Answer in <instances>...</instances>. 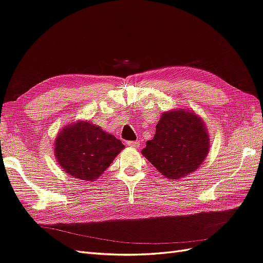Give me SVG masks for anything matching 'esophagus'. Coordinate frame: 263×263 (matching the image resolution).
<instances>
[{"label": "esophagus", "mask_w": 263, "mask_h": 263, "mask_svg": "<svg viewBox=\"0 0 263 263\" xmlns=\"http://www.w3.org/2000/svg\"><path fill=\"white\" fill-rule=\"evenodd\" d=\"M127 145H128L129 147L137 148V147H139V145H140V141H139V140H130V141L127 142Z\"/></svg>", "instance_id": "1"}]
</instances>
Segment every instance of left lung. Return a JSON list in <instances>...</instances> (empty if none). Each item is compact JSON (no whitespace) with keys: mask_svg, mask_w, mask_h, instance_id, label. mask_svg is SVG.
Returning <instances> with one entry per match:
<instances>
[{"mask_svg":"<svg viewBox=\"0 0 263 263\" xmlns=\"http://www.w3.org/2000/svg\"><path fill=\"white\" fill-rule=\"evenodd\" d=\"M210 150L203 119L189 109L164 112L141 154L165 178L178 180L200 168Z\"/></svg>","mask_w":263,"mask_h":263,"instance_id":"1","label":"left lung"}]
</instances>
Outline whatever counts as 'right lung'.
I'll return each mask as SVG.
<instances>
[{
	"instance_id": "obj_1",
	"label": "right lung",
	"mask_w": 263,
	"mask_h": 263,
	"mask_svg": "<svg viewBox=\"0 0 263 263\" xmlns=\"http://www.w3.org/2000/svg\"><path fill=\"white\" fill-rule=\"evenodd\" d=\"M122 141L98 125L79 121L63 127L54 142V157L71 177L94 181L124 149Z\"/></svg>"
}]
</instances>
